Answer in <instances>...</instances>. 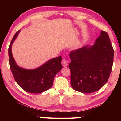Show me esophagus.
Wrapping results in <instances>:
<instances>
[{
  "mask_svg": "<svg viewBox=\"0 0 121 121\" xmlns=\"http://www.w3.org/2000/svg\"><path fill=\"white\" fill-rule=\"evenodd\" d=\"M62 65L63 66H66L68 65V61L66 60V59H62V61H61Z\"/></svg>",
  "mask_w": 121,
  "mask_h": 121,
  "instance_id": "esophagus-1",
  "label": "esophagus"
}]
</instances>
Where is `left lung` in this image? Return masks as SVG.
<instances>
[{"label":"left lung","mask_w":121,"mask_h":121,"mask_svg":"<svg viewBox=\"0 0 121 121\" xmlns=\"http://www.w3.org/2000/svg\"><path fill=\"white\" fill-rule=\"evenodd\" d=\"M69 56L70 84L75 91L91 93L108 82L113 67L114 49L106 32H101L92 46L72 51Z\"/></svg>","instance_id":"1"}]
</instances>
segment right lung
<instances>
[{
  "instance_id": "add662e5",
  "label": "right lung",
  "mask_w": 121,
  "mask_h": 121,
  "mask_svg": "<svg viewBox=\"0 0 121 121\" xmlns=\"http://www.w3.org/2000/svg\"><path fill=\"white\" fill-rule=\"evenodd\" d=\"M20 30L15 34L8 48L11 70L15 81L23 90L30 93H41L52 87L55 76L62 69L61 56L51 59L36 69L29 70L19 67L12 56L11 47Z\"/></svg>"
}]
</instances>
